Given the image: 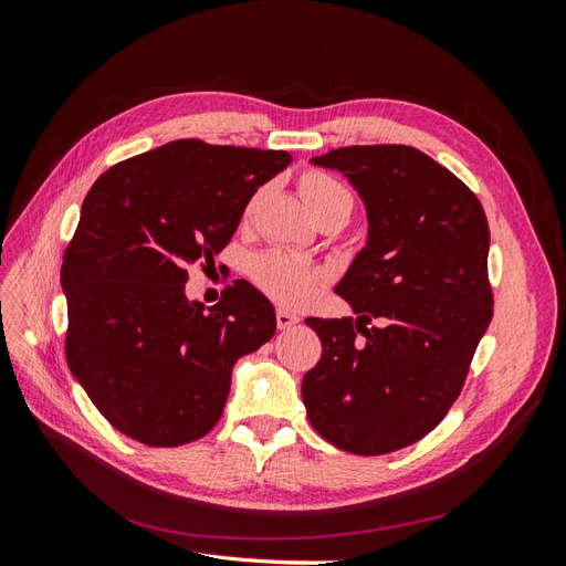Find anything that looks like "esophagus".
<instances>
[{"label":"esophagus","mask_w":566,"mask_h":566,"mask_svg":"<svg viewBox=\"0 0 566 566\" xmlns=\"http://www.w3.org/2000/svg\"><path fill=\"white\" fill-rule=\"evenodd\" d=\"M295 323H300V316L290 314V312H285V310H279V312H276V325H279V331H290Z\"/></svg>","instance_id":"esophagus-1"}]
</instances>
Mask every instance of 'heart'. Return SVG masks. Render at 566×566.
Instances as JSON below:
<instances>
[{
  "mask_svg": "<svg viewBox=\"0 0 566 566\" xmlns=\"http://www.w3.org/2000/svg\"><path fill=\"white\" fill-rule=\"evenodd\" d=\"M300 191L318 219L328 214H345L349 219L354 210V196L349 188L325 172L302 175ZM252 279L269 297L297 310L316 295L323 271L295 254L273 250L254 256Z\"/></svg>",
  "mask_w": 566,
  "mask_h": 566,
  "instance_id": "1",
  "label": "heart"
}]
</instances>
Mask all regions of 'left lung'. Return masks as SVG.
Masks as SVG:
<instances>
[{
  "label": "left lung",
  "instance_id": "1",
  "mask_svg": "<svg viewBox=\"0 0 566 566\" xmlns=\"http://www.w3.org/2000/svg\"><path fill=\"white\" fill-rule=\"evenodd\" d=\"M312 163L356 188L368 238L335 287L356 318H306L323 354L302 401L333 447L399 451L449 413L491 323L489 221L470 188L413 146H347Z\"/></svg>",
  "mask_w": 566,
  "mask_h": 566
}]
</instances>
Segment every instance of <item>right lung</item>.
Segmentation results:
<instances>
[{"label":"right lung","instance_id":"right-lung-1","mask_svg":"<svg viewBox=\"0 0 566 566\" xmlns=\"http://www.w3.org/2000/svg\"><path fill=\"white\" fill-rule=\"evenodd\" d=\"M285 150L169 142L117 163L82 202L63 254L65 358L115 430L181 447L224 413L238 358L276 333L273 304L248 281L221 302L188 300L186 266L214 262Z\"/></svg>","mask_w":566,"mask_h":566}]
</instances>
